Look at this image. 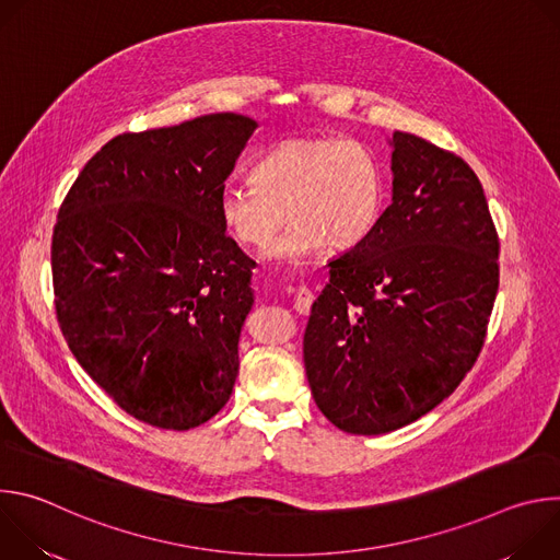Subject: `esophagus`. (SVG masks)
<instances>
[{"label": "esophagus", "mask_w": 560, "mask_h": 560, "mask_svg": "<svg viewBox=\"0 0 560 560\" xmlns=\"http://www.w3.org/2000/svg\"><path fill=\"white\" fill-rule=\"evenodd\" d=\"M312 301H314V294H312L305 285H301V288L296 290V294H294V310H296L299 314H310Z\"/></svg>", "instance_id": "esophagus-1"}]
</instances>
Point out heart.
Returning a JSON list of instances; mask_svg holds the SVG:
<instances>
[{
  "label": "heart",
  "instance_id": "b5f03b06",
  "mask_svg": "<svg viewBox=\"0 0 560 560\" xmlns=\"http://www.w3.org/2000/svg\"><path fill=\"white\" fill-rule=\"evenodd\" d=\"M253 188H225L219 219L246 250H266L284 217L289 232L268 250L299 264L328 246L354 250L385 210V171L378 154L352 137H294L266 152L250 171Z\"/></svg>",
  "mask_w": 560,
  "mask_h": 560
}]
</instances>
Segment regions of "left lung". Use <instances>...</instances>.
Returning <instances> with one entry per match:
<instances>
[{
  "mask_svg": "<svg viewBox=\"0 0 560 560\" xmlns=\"http://www.w3.org/2000/svg\"><path fill=\"white\" fill-rule=\"evenodd\" d=\"M392 203L330 261L303 337L307 383L348 434H385L447 398L483 348L499 236L483 186L454 152L396 130Z\"/></svg>",
  "mask_w": 560,
  "mask_h": 560,
  "instance_id": "obj_1",
  "label": "left lung"
}]
</instances>
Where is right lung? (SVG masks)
I'll return each instance as SVG.
<instances>
[{"mask_svg": "<svg viewBox=\"0 0 560 560\" xmlns=\"http://www.w3.org/2000/svg\"><path fill=\"white\" fill-rule=\"evenodd\" d=\"M257 126L217 113L119 135L59 208L50 259L63 339L148 425L197 428L232 394L255 261L225 234L219 197Z\"/></svg>", "mask_w": 560, "mask_h": 560, "instance_id": "right-lung-1", "label": "right lung"}]
</instances>
